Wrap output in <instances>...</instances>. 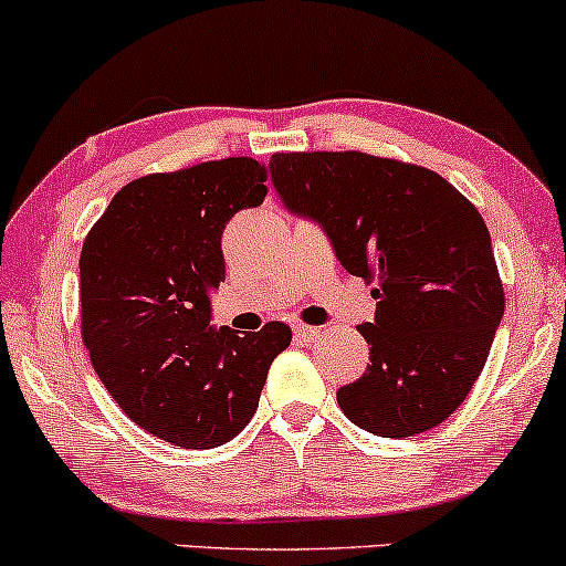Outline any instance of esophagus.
<instances>
[{"label": "esophagus", "instance_id": "34e87169", "mask_svg": "<svg viewBox=\"0 0 566 566\" xmlns=\"http://www.w3.org/2000/svg\"><path fill=\"white\" fill-rule=\"evenodd\" d=\"M294 334L300 336V339H304V342H313V339H317V336H323V328L307 326V323H296Z\"/></svg>", "mask_w": 566, "mask_h": 566}]
</instances>
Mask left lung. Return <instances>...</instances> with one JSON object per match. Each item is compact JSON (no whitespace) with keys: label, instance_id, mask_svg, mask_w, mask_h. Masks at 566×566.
I'll list each match as a JSON object with an SVG mask.
<instances>
[{"label":"left lung","instance_id":"obj_1","mask_svg":"<svg viewBox=\"0 0 566 566\" xmlns=\"http://www.w3.org/2000/svg\"><path fill=\"white\" fill-rule=\"evenodd\" d=\"M272 179L294 213L328 234L342 266L374 283L366 374L336 390L358 428L409 438L468 398L505 291L475 206L436 170L366 151H277Z\"/></svg>","mask_w":566,"mask_h":566}]
</instances>
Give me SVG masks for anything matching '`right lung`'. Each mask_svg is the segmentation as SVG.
Returning <instances> with one entry per match:
<instances>
[{"label": "right lung", "instance_id": "1", "mask_svg": "<svg viewBox=\"0 0 566 566\" xmlns=\"http://www.w3.org/2000/svg\"><path fill=\"white\" fill-rule=\"evenodd\" d=\"M266 165L224 157L125 184L80 253L82 342L98 379L146 433L213 449L251 422L281 321L240 336L211 323L224 281L221 232L266 198Z\"/></svg>", "mask_w": 566, "mask_h": 566}]
</instances>
